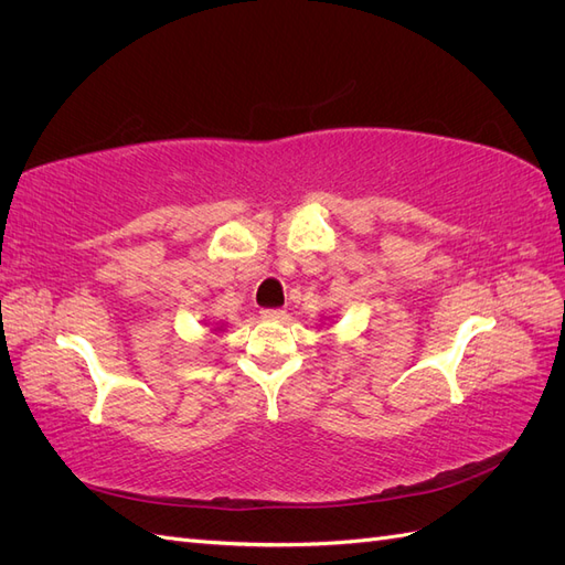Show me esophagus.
<instances>
[{"label":"esophagus","mask_w":565,"mask_h":565,"mask_svg":"<svg viewBox=\"0 0 565 565\" xmlns=\"http://www.w3.org/2000/svg\"><path fill=\"white\" fill-rule=\"evenodd\" d=\"M262 316H264L266 320H282V318H285V311H282V309H264Z\"/></svg>","instance_id":"obj_1"}]
</instances>
